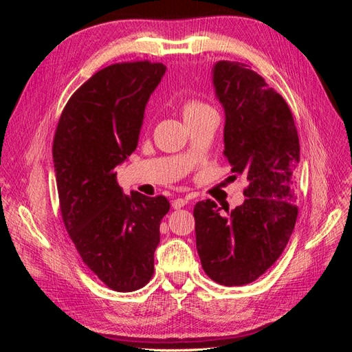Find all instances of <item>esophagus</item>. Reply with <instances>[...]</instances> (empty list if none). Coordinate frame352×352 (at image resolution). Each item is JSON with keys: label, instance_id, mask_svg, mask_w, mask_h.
<instances>
[{"label": "esophagus", "instance_id": "34e87169", "mask_svg": "<svg viewBox=\"0 0 352 352\" xmlns=\"http://www.w3.org/2000/svg\"><path fill=\"white\" fill-rule=\"evenodd\" d=\"M186 204H188V199H185V198H176V199L172 202V207H173L175 210H179V208L185 207Z\"/></svg>", "mask_w": 352, "mask_h": 352}]
</instances>
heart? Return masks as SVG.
<instances>
[{"label": "heart", "mask_w": 352, "mask_h": 352, "mask_svg": "<svg viewBox=\"0 0 352 352\" xmlns=\"http://www.w3.org/2000/svg\"><path fill=\"white\" fill-rule=\"evenodd\" d=\"M208 110H212L210 105L201 102L198 100H188L182 105V117H184V120L186 122V120L194 119V117H197L202 113H206Z\"/></svg>", "instance_id": "heart-1"}]
</instances>
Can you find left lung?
I'll return each instance as SVG.
<instances>
[{
  "label": "left lung",
  "mask_w": 352,
  "mask_h": 352,
  "mask_svg": "<svg viewBox=\"0 0 352 352\" xmlns=\"http://www.w3.org/2000/svg\"><path fill=\"white\" fill-rule=\"evenodd\" d=\"M212 83L226 114L225 155L248 186L226 214L214 201L197 202V251L211 280L241 286L270 269L292 235L300 140L289 105L247 65L216 63Z\"/></svg>",
  "instance_id": "8db88e82"
}]
</instances>
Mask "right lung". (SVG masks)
I'll return each instance as SVG.
<instances>
[{"label":"right lung","mask_w":352,"mask_h":352,"mask_svg":"<svg viewBox=\"0 0 352 352\" xmlns=\"http://www.w3.org/2000/svg\"><path fill=\"white\" fill-rule=\"evenodd\" d=\"M163 63L127 61L101 69L74 92L52 142L61 217L82 261L117 292L145 286L154 273L166 197L124 195L116 167L138 145L145 105Z\"/></svg>","instance_id":"1"}]
</instances>
